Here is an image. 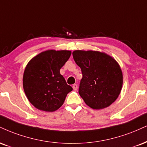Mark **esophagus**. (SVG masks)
Masks as SVG:
<instances>
[{
  "instance_id": "esophagus-1",
  "label": "esophagus",
  "mask_w": 147,
  "mask_h": 147,
  "mask_svg": "<svg viewBox=\"0 0 147 147\" xmlns=\"http://www.w3.org/2000/svg\"><path fill=\"white\" fill-rule=\"evenodd\" d=\"M72 88H73V90H77V88H78V86H77V84H73L72 85Z\"/></svg>"
}]
</instances>
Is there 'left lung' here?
<instances>
[{
	"instance_id": "1",
	"label": "left lung",
	"mask_w": 147,
	"mask_h": 147,
	"mask_svg": "<svg viewBox=\"0 0 147 147\" xmlns=\"http://www.w3.org/2000/svg\"><path fill=\"white\" fill-rule=\"evenodd\" d=\"M72 56L82 72L79 94L86 105L94 109L110 105L118 98L123 85V73L116 60L92 51H75Z\"/></svg>"
}]
</instances>
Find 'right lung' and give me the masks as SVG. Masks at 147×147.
Here are the masks:
<instances>
[{
  "label": "right lung",
  "mask_w": 147,
  "mask_h": 147,
  "mask_svg": "<svg viewBox=\"0 0 147 147\" xmlns=\"http://www.w3.org/2000/svg\"><path fill=\"white\" fill-rule=\"evenodd\" d=\"M71 55L69 51L42 52L26 66L23 75V88L34 107L45 112H54L63 105L72 88L60 74V69Z\"/></svg>",
  "instance_id": "1"
}]
</instances>
